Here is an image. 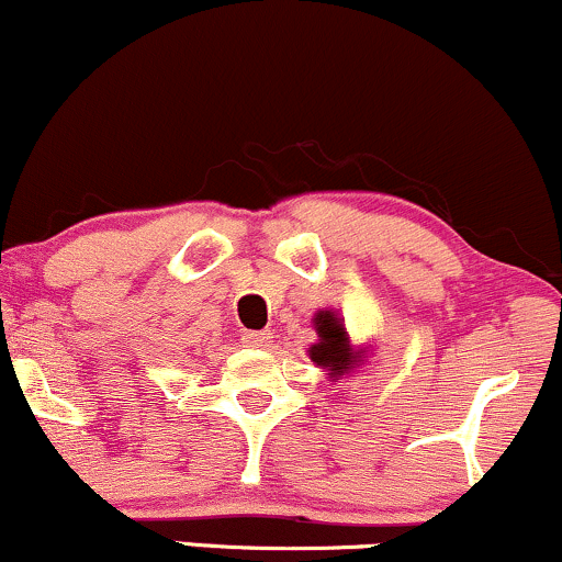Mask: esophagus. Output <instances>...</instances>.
Wrapping results in <instances>:
<instances>
[{
    "label": "esophagus",
    "mask_w": 562,
    "mask_h": 562,
    "mask_svg": "<svg viewBox=\"0 0 562 562\" xmlns=\"http://www.w3.org/2000/svg\"><path fill=\"white\" fill-rule=\"evenodd\" d=\"M272 342V334L269 331H246L244 334V345L248 347H269Z\"/></svg>",
    "instance_id": "esophagus-1"
}]
</instances>
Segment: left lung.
Wrapping results in <instances>:
<instances>
[{
	"mask_svg": "<svg viewBox=\"0 0 562 562\" xmlns=\"http://www.w3.org/2000/svg\"><path fill=\"white\" fill-rule=\"evenodd\" d=\"M316 331L318 337H322V342L308 350L311 360H314L316 366L329 368L331 379H337V375H342L347 368L355 363L345 326L337 316L329 314V311H322V314L316 316Z\"/></svg>",
	"mask_w": 562,
	"mask_h": 562,
	"instance_id": "left-lung-1",
	"label": "left lung"
}]
</instances>
